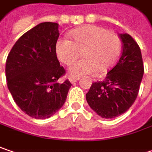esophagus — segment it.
I'll return each instance as SVG.
<instances>
[{
    "label": "esophagus",
    "instance_id": "1",
    "mask_svg": "<svg viewBox=\"0 0 152 152\" xmlns=\"http://www.w3.org/2000/svg\"><path fill=\"white\" fill-rule=\"evenodd\" d=\"M79 79H80L79 77H70V78H69V81H70V83H74L77 82Z\"/></svg>",
    "mask_w": 152,
    "mask_h": 152
}]
</instances>
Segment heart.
<instances>
[{
	"instance_id": "heart-1",
	"label": "heart",
	"mask_w": 152,
	"mask_h": 152,
	"mask_svg": "<svg viewBox=\"0 0 152 152\" xmlns=\"http://www.w3.org/2000/svg\"><path fill=\"white\" fill-rule=\"evenodd\" d=\"M69 40L61 38L56 43L58 59L67 66L75 64L81 56L83 59L70 68L71 76L106 72L117 62L121 52L119 35L99 26H83L69 32Z\"/></svg>"
}]
</instances>
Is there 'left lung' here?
<instances>
[{"mask_svg":"<svg viewBox=\"0 0 152 152\" xmlns=\"http://www.w3.org/2000/svg\"><path fill=\"white\" fill-rule=\"evenodd\" d=\"M122 51L117 64L103 81L92 83L86 99L98 115L106 119L127 111L138 96L144 64L138 43L129 34H120Z\"/></svg>","mask_w":152,"mask_h":152,"instance_id":"left-lung-1","label":"left lung"}]
</instances>
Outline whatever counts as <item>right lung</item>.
<instances>
[{"label":"right lung","mask_w":152,"mask_h":152,"mask_svg":"<svg viewBox=\"0 0 152 152\" xmlns=\"http://www.w3.org/2000/svg\"><path fill=\"white\" fill-rule=\"evenodd\" d=\"M59 37L55 22L39 24L16 41L6 61L7 88L25 113L43 120L62 107L71 83L56 54Z\"/></svg>","instance_id":"obj_1"}]
</instances>
